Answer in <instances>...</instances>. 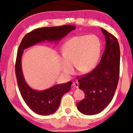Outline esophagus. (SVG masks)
Returning a JSON list of instances; mask_svg holds the SVG:
<instances>
[{
  "label": "esophagus",
  "instance_id": "obj_1",
  "mask_svg": "<svg viewBox=\"0 0 133 133\" xmlns=\"http://www.w3.org/2000/svg\"><path fill=\"white\" fill-rule=\"evenodd\" d=\"M78 85H79V84H78V83L77 82H73V85L75 87V88H78Z\"/></svg>",
  "mask_w": 133,
  "mask_h": 133
}]
</instances>
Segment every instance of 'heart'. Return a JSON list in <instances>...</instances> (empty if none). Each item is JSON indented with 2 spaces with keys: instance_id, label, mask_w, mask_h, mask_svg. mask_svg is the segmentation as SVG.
Segmentation results:
<instances>
[{
  "instance_id": "b5f03b06",
  "label": "heart",
  "mask_w": 133,
  "mask_h": 133,
  "mask_svg": "<svg viewBox=\"0 0 133 133\" xmlns=\"http://www.w3.org/2000/svg\"><path fill=\"white\" fill-rule=\"evenodd\" d=\"M102 51V43L95 35L76 36L65 43L63 56L60 58L62 71L66 75L73 73L76 69L87 73L95 68Z\"/></svg>"
}]
</instances>
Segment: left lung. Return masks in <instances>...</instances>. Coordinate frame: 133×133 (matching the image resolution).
Returning a JSON list of instances; mask_svg holds the SVG:
<instances>
[{
    "mask_svg": "<svg viewBox=\"0 0 133 133\" xmlns=\"http://www.w3.org/2000/svg\"><path fill=\"white\" fill-rule=\"evenodd\" d=\"M104 51L98 66L91 73L78 77V88L85 98L77 103L78 111L85 115L100 113L111 102L117 86L120 73V51L117 39L104 29Z\"/></svg>",
    "mask_w": 133,
    "mask_h": 133,
    "instance_id": "8db88e82",
    "label": "left lung"
}]
</instances>
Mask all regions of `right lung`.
Here are the masks:
<instances>
[{
    "instance_id": "add662e5",
    "label": "right lung",
    "mask_w": 133,
    "mask_h": 133,
    "mask_svg": "<svg viewBox=\"0 0 133 133\" xmlns=\"http://www.w3.org/2000/svg\"><path fill=\"white\" fill-rule=\"evenodd\" d=\"M74 25L47 27L35 29L23 37L17 50L15 66L17 82L22 98L28 107L40 115H50L58 109L63 96L70 91L71 82L53 85L44 90H36L29 86L23 76L22 69V57L23 50L39 43L58 41L75 30Z\"/></svg>"
}]
</instances>
